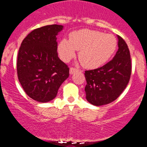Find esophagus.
Wrapping results in <instances>:
<instances>
[{"label": "esophagus", "instance_id": "obj_1", "mask_svg": "<svg viewBox=\"0 0 147 147\" xmlns=\"http://www.w3.org/2000/svg\"><path fill=\"white\" fill-rule=\"evenodd\" d=\"M75 72H78V69L76 68H73V67H71V68L69 69V74H70V75H72V74L75 73Z\"/></svg>", "mask_w": 147, "mask_h": 147}]
</instances>
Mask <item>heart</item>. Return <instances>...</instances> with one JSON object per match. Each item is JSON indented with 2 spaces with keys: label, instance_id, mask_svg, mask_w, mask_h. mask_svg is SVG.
<instances>
[{
  "label": "heart",
  "instance_id": "heart-1",
  "mask_svg": "<svg viewBox=\"0 0 147 147\" xmlns=\"http://www.w3.org/2000/svg\"><path fill=\"white\" fill-rule=\"evenodd\" d=\"M117 40L113 34L91 29H82L69 34L58 45V53L62 61L68 62L79 51L78 58L83 66L96 69L105 64L116 51Z\"/></svg>",
  "mask_w": 147,
  "mask_h": 147
}]
</instances>
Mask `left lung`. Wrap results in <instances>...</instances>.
<instances>
[{
  "instance_id": "8db88e82",
  "label": "left lung",
  "mask_w": 147,
  "mask_h": 147,
  "mask_svg": "<svg viewBox=\"0 0 147 147\" xmlns=\"http://www.w3.org/2000/svg\"><path fill=\"white\" fill-rule=\"evenodd\" d=\"M117 37L119 49L113 59L102 67L85 71L86 98L96 106L116 100L130 78L132 66L129 48L121 36Z\"/></svg>"
}]
</instances>
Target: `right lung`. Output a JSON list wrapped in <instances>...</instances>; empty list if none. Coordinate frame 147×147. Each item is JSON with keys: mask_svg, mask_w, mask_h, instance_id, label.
<instances>
[{"mask_svg": "<svg viewBox=\"0 0 147 147\" xmlns=\"http://www.w3.org/2000/svg\"><path fill=\"white\" fill-rule=\"evenodd\" d=\"M63 28L50 25L34 29L20 47L18 79L28 96L39 102L53 100L69 75V67L58 57L56 36Z\"/></svg>", "mask_w": 147, "mask_h": 147, "instance_id": "right-lung-1", "label": "right lung"}]
</instances>
